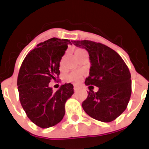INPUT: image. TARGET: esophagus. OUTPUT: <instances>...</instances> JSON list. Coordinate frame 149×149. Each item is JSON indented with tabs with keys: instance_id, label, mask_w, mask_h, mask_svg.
<instances>
[{
	"instance_id": "34e87169",
	"label": "esophagus",
	"mask_w": 149,
	"mask_h": 149,
	"mask_svg": "<svg viewBox=\"0 0 149 149\" xmlns=\"http://www.w3.org/2000/svg\"><path fill=\"white\" fill-rule=\"evenodd\" d=\"M73 90H74V91H77V90H78V88L76 85H74V86H73Z\"/></svg>"
}]
</instances>
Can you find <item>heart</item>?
I'll use <instances>...</instances> for the list:
<instances>
[{
    "mask_svg": "<svg viewBox=\"0 0 149 149\" xmlns=\"http://www.w3.org/2000/svg\"><path fill=\"white\" fill-rule=\"evenodd\" d=\"M84 49H76V53H78V52H84ZM80 73L77 72V71H73V72L71 73L69 76H67V79L69 81H71V82H75L76 81V80H78V79L80 78Z\"/></svg>",
    "mask_w": 149,
    "mask_h": 149,
    "instance_id": "1",
    "label": "heart"
}]
</instances>
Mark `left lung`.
<instances>
[{
	"label": "left lung",
	"instance_id": "obj_1",
	"mask_svg": "<svg viewBox=\"0 0 149 149\" xmlns=\"http://www.w3.org/2000/svg\"><path fill=\"white\" fill-rule=\"evenodd\" d=\"M73 45L84 48L90 57V76L86 85L99 88L88 92L82 107L88 115L102 122H111L124 111L130 99L131 75L123 59L116 51L91 40H73Z\"/></svg>",
	"mask_w": 149,
	"mask_h": 149
}]
</instances>
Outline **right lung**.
Segmentation results:
<instances>
[{
    "label": "right lung",
    "instance_id": "right-lung-1",
    "mask_svg": "<svg viewBox=\"0 0 149 149\" xmlns=\"http://www.w3.org/2000/svg\"><path fill=\"white\" fill-rule=\"evenodd\" d=\"M67 39L52 38L38 44L24 59L17 78L19 100L27 116L41 128L55 125L65 114V103L74 92L72 84L61 85L55 92L50 80L60 73L59 63L68 45Z\"/></svg>",
    "mask_w": 149,
    "mask_h": 149
}]
</instances>
